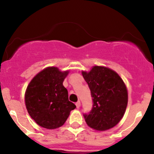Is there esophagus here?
<instances>
[{
    "label": "esophagus",
    "mask_w": 154,
    "mask_h": 154,
    "mask_svg": "<svg viewBox=\"0 0 154 154\" xmlns=\"http://www.w3.org/2000/svg\"><path fill=\"white\" fill-rule=\"evenodd\" d=\"M75 105L77 106V108H79V106H80V101H79V100H78V101H77L75 103Z\"/></svg>",
    "instance_id": "esophagus-1"
}]
</instances>
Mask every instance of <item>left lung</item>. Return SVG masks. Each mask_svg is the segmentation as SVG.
<instances>
[{
	"label": "left lung",
	"mask_w": 154,
	"mask_h": 154,
	"mask_svg": "<svg viewBox=\"0 0 154 154\" xmlns=\"http://www.w3.org/2000/svg\"><path fill=\"white\" fill-rule=\"evenodd\" d=\"M87 82L93 106L84 114L86 123L96 130H109L119 122L128 105V91L121 77L110 69L95 66L90 72H82Z\"/></svg>",
	"instance_id": "obj_1"
}]
</instances>
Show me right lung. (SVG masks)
<instances>
[{
  "instance_id": "right-lung-1",
  "label": "right lung",
  "mask_w": 154,
  "mask_h": 154,
  "mask_svg": "<svg viewBox=\"0 0 154 154\" xmlns=\"http://www.w3.org/2000/svg\"><path fill=\"white\" fill-rule=\"evenodd\" d=\"M68 72L48 67L32 79L25 93V104L29 116L40 127L56 129L62 126L76 108L69 100L63 85Z\"/></svg>"
}]
</instances>
